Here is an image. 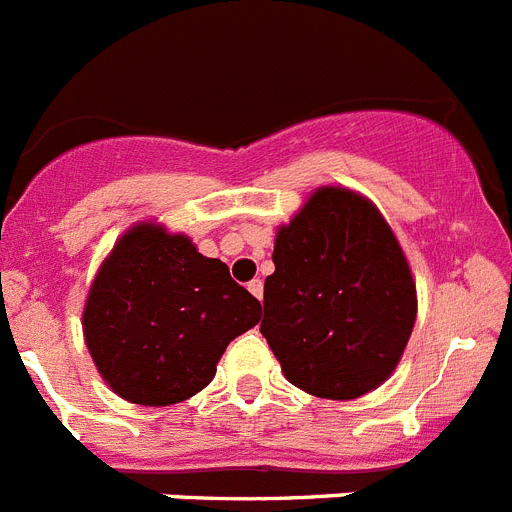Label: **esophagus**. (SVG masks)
<instances>
[{"label":"esophagus","instance_id":"34e87169","mask_svg":"<svg viewBox=\"0 0 512 512\" xmlns=\"http://www.w3.org/2000/svg\"><path fill=\"white\" fill-rule=\"evenodd\" d=\"M248 292H251L256 300H261L264 298V282H261V279H253V282H248Z\"/></svg>","mask_w":512,"mask_h":512}]
</instances>
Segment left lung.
Here are the masks:
<instances>
[{
	"mask_svg": "<svg viewBox=\"0 0 512 512\" xmlns=\"http://www.w3.org/2000/svg\"><path fill=\"white\" fill-rule=\"evenodd\" d=\"M261 334L287 381L321 399L386 383L417 321L399 238L368 196L318 186L274 235Z\"/></svg>",
	"mask_w": 512,
	"mask_h": 512,
	"instance_id": "1",
	"label": "left lung"
}]
</instances>
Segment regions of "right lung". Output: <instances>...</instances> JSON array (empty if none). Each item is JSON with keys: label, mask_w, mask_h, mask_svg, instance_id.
<instances>
[{"label": "right lung", "mask_w": 512, "mask_h": 512, "mask_svg": "<svg viewBox=\"0 0 512 512\" xmlns=\"http://www.w3.org/2000/svg\"><path fill=\"white\" fill-rule=\"evenodd\" d=\"M261 321V303L220 259L163 222L131 225L98 266L82 334L100 378L139 406H170L209 386L227 344Z\"/></svg>", "instance_id": "obj_1"}]
</instances>
